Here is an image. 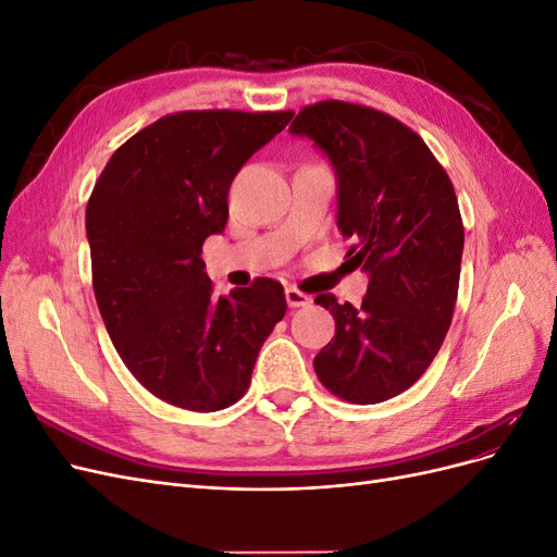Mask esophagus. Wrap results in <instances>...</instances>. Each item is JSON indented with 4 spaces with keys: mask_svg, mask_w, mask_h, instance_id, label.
Segmentation results:
<instances>
[{
    "mask_svg": "<svg viewBox=\"0 0 557 557\" xmlns=\"http://www.w3.org/2000/svg\"><path fill=\"white\" fill-rule=\"evenodd\" d=\"M285 299H288V305H290L293 309L311 305V295L301 293L299 288H295V285H290V288H285Z\"/></svg>",
    "mask_w": 557,
    "mask_h": 557,
    "instance_id": "obj_1",
    "label": "esophagus"
}]
</instances>
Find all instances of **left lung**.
<instances>
[{"mask_svg": "<svg viewBox=\"0 0 557 557\" xmlns=\"http://www.w3.org/2000/svg\"><path fill=\"white\" fill-rule=\"evenodd\" d=\"M290 129L332 160L346 258L369 274L362 307L313 299L336 323L315 376L350 404L397 397L432 364L458 301L465 227L453 183L420 134L372 107L325 99Z\"/></svg>", "mask_w": 557, "mask_h": 557, "instance_id": "left-lung-1", "label": "left lung"}]
</instances>
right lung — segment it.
Masks as SVG:
<instances>
[{"label": "right lung", "instance_id": "add662e5", "mask_svg": "<svg viewBox=\"0 0 557 557\" xmlns=\"http://www.w3.org/2000/svg\"><path fill=\"white\" fill-rule=\"evenodd\" d=\"M293 111L162 115L107 162L86 209L92 290L107 332L148 393L211 413L239 401L264 339L285 315L283 285L213 295L201 246L225 230L232 178Z\"/></svg>", "mask_w": 557, "mask_h": 557}]
</instances>
